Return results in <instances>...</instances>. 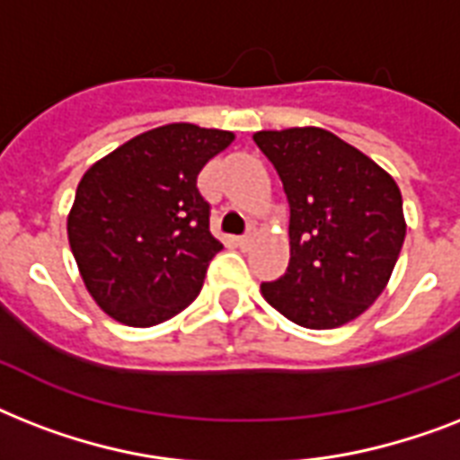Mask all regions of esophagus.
<instances>
[{
  "label": "esophagus",
  "mask_w": 460,
  "mask_h": 460,
  "mask_svg": "<svg viewBox=\"0 0 460 460\" xmlns=\"http://www.w3.org/2000/svg\"><path fill=\"white\" fill-rule=\"evenodd\" d=\"M252 236H255V234H252V229H251V231H248V234H243V236L238 238V245H243V248H245V245H251L252 243Z\"/></svg>",
  "instance_id": "34e87169"
}]
</instances>
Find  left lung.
Instances as JSON below:
<instances>
[{
  "instance_id": "1",
  "label": "left lung",
  "mask_w": 460,
  "mask_h": 460,
  "mask_svg": "<svg viewBox=\"0 0 460 460\" xmlns=\"http://www.w3.org/2000/svg\"><path fill=\"white\" fill-rule=\"evenodd\" d=\"M255 146L279 173L291 219L284 277L262 296L307 329H334L385 291L406 238L396 181L324 128L258 131Z\"/></svg>"
}]
</instances>
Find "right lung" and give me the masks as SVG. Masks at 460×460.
Instances as JSON below:
<instances>
[{"instance_id":"right-lung-1","label":"right lung","mask_w":460,"mask_h":460,"mask_svg":"<svg viewBox=\"0 0 460 460\" xmlns=\"http://www.w3.org/2000/svg\"><path fill=\"white\" fill-rule=\"evenodd\" d=\"M231 140V131L166 124L83 173L68 243L85 288L110 317L153 327L200 294L222 243L209 231L198 173Z\"/></svg>"}]
</instances>
